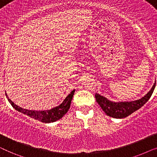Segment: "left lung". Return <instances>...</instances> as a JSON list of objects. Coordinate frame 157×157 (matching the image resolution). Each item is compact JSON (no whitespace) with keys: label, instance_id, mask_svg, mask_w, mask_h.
<instances>
[{"label":"left lung","instance_id":"left-lung-1","mask_svg":"<svg viewBox=\"0 0 157 157\" xmlns=\"http://www.w3.org/2000/svg\"><path fill=\"white\" fill-rule=\"evenodd\" d=\"M155 86L156 81L151 90L144 97L141 98L140 99L132 101H111L97 93L95 94V98L101 108L107 116L116 118V119H122L132 114L133 112L143 106L151 97Z\"/></svg>","mask_w":157,"mask_h":157}]
</instances>
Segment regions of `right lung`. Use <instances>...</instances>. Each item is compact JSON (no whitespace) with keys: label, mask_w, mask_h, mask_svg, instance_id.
Masks as SVG:
<instances>
[{"label":"right lung","mask_w":157,"mask_h":157,"mask_svg":"<svg viewBox=\"0 0 157 157\" xmlns=\"http://www.w3.org/2000/svg\"><path fill=\"white\" fill-rule=\"evenodd\" d=\"M75 92V89L71 92L68 95L66 96V98L63 100V101L61 103L59 106H56L54 108L49 109V110H44V111H33V110H28L21 108L18 106V105L15 104L8 97L7 94L6 92V96L7 97L8 101L11 104V106L16 109V111L25 114L29 117L33 118V119L38 120L43 122V123H51V122L56 121L60 119H61L66 113L68 112V109L70 108L71 103L74 96Z\"/></svg>","instance_id":"right-lung-1"}]
</instances>
